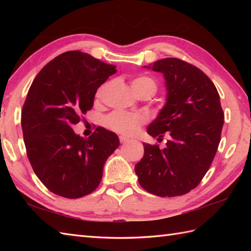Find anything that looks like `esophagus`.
<instances>
[{
	"mask_svg": "<svg viewBox=\"0 0 251 251\" xmlns=\"http://www.w3.org/2000/svg\"><path fill=\"white\" fill-rule=\"evenodd\" d=\"M120 141H121V143H126L129 141V138H127L125 136H120Z\"/></svg>",
	"mask_w": 251,
	"mask_h": 251,
	"instance_id": "esophagus-1",
	"label": "esophagus"
}]
</instances>
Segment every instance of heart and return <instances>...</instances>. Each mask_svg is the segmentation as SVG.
<instances>
[{
	"mask_svg": "<svg viewBox=\"0 0 251 251\" xmlns=\"http://www.w3.org/2000/svg\"><path fill=\"white\" fill-rule=\"evenodd\" d=\"M105 86H101L96 94V98L101 99ZM131 88L135 95L143 90H150L152 95L156 92V83L149 76H138L131 81ZM146 122L145 115L141 113H131V112L115 111L105 117V126L109 129L122 135L130 136L139 129V127Z\"/></svg>",
	"mask_w": 251,
	"mask_h": 251,
	"instance_id": "heart-1",
	"label": "heart"
}]
</instances>
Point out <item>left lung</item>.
<instances>
[{
	"label": "left lung",
	"instance_id": "1",
	"mask_svg": "<svg viewBox=\"0 0 251 251\" xmlns=\"http://www.w3.org/2000/svg\"><path fill=\"white\" fill-rule=\"evenodd\" d=\"M149 68L163 73L167 97L148 134L168 140L163 150L143 143L145 155L135 172L154 195H184L200 184L217 153L225 122L220 97L210 78L189 62L165 58Z\"/></svg>",
	"mask_w": 251,
	"mask_h": 251
}]
</instances>
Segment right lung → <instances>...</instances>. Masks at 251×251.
<instances>
[{"instance_id":"right-lung-1","label":"right lung","mask_w":251,"mask_h":251,"mask_svg":"<svg viewBox=\"0 0 251 251\" xmlns=\"http://www.w3.org/2000/svg\"><path fill=\"white\" fill-rule=\"evenodd\" d=\"M113 65L70 50L50 61L32 82L21 112L26 155L52 193L79 199L97 189L119 137L97 127L86 138L72 126L93 108L97 89L116 72Z\"/></svg>"}]
</instances>
